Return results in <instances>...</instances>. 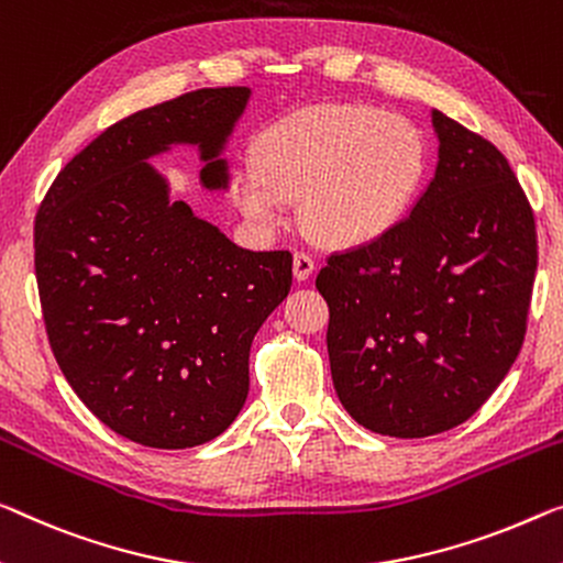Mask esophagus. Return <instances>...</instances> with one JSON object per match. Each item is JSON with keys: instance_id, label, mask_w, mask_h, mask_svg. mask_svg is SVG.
Returning a JSON list of instances; mask_svg holds the SVG:
<instances>
[{"instance_id": "obj_1", "label": "esophagus", "mask_w": 563, "mask_h": 563, "mask_svg": "<svg viewBox=\"0 0 563 563\" xmlns=\"http://www.w3.org/2000/svg\"><path fill=\"white\" fill-rule=\"evenodd\" d=\"M311 272H314V258L305 252L294 254V279L297 282H307Z\"/></svg>"}]
</instances>
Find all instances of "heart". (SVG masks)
<instances>
[{
	"mask_svg": "<svg viewBox=\"0 0 563 563\" xmlns=\"http://www.w3.org/2000/svg\"><path fill=\"white\" fill-rule=\"evenodd\" d=\"M256 163L233 173V203L262 231L282 229L289 201L327 249H365L395 233L426 188L430 148L408 118L372 106H317L274 120Z\"/></svg>",
	"mask_w": 563,
	"mask_h": 563,
	"instance_id": "obj_1",
	"label": "heart"
}]
</instances>
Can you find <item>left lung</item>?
<instances>
[{
	"mask_svg": "<svg viewBox=\"0 0 563 563\" xmlns=\"http://www.w3.org/2000/svg\"><path fill=\"white\" fill-rule=\"evenodd\" d=\"M430 118L435 173L402 227L332 254L317 274L336 397L390 438L461 426L504 383L539 258L533 211L504 153L440 110Z\"/></svg>",
	"mask_w": 563,
	"mask_h": 563,
	"instance_id": "obj_1",
	"label": "left lung"
}]
</instances>
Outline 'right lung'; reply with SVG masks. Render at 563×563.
<instances>
[{"instance_id":"add662e5","label":"right lung","mask_w":563,"mask_h":563,"mask_svg":"<svg viewBox=\"0 0 563 563\" xmlns=\"http://www.w3.org/2000/svg\"><path fill=\"white\" fill-rule=\"evenodd\" d=\"M252 88H203L110 125L59 170L34 221L55 360L95 418L148 448L203 445L249 395V350L291 287L289 252H249L173 201L151 158L198 151L206 191Z\"/></svg>"}]
</instances>
